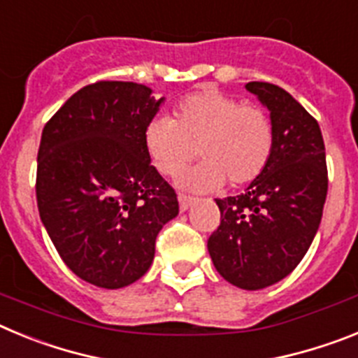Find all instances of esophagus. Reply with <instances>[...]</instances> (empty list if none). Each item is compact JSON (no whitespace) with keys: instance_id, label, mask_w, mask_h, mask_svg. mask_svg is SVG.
Masks as SVG:
<instances>
[{"instance_id":"34e87169","label":"esophagus","mask_w":358,"mask_h":358,"mask_svg":"<svg viewBox=\"0 0 358 358\" xmlns=\"http://www.w3.org/2000/svg\"><path fill=\"white\" fill-rule=\"evenodd\" d=\"M194 202H195L194 197H188V195H179V208H181V211L189 210Z\"/></svg>"}]
</instances>
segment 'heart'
Segmentation results:
<instances>
[{
  "mask_svg": "<svg viewBox=\"0 0 358 358\" xmlns=\"http://www.w3.org/2000/svg\"><path fill=\"white\" fill-rule=\"evenodd\" d=\"M154 166L164 176L181 172L195 154L202 163L177 179L189 192H211L255 181L274 150V123L267 110L215 90L185 96L173 120L154 116L143 132Z\"/></svg>",
  "mask_w": 358,
  "mask_h": 358,
  "instance_id": "b5f03b06",
  "label": "heart"
}]
</instances>
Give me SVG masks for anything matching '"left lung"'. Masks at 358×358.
Wrapping results in <instances>:
<instances>
[{
    "mask_svg": "<svg viewBox=\"0 0 358 358\" xmlns=\"http://www.w3.org/2000/svg\"><path fill=\"white\" fill-rule=\"evenodd\" d=\"M271 113L274 150L242 195L215 199L220 226L208 240L218 274L243 290L289 276L314 240L327 201L328 172L319 123L292 94L268 82L245 85Z\"/></svg>",
    "mask_w": 358,
    "mask_h": 358,
    "instance_id": "8db88e82",
    "label": "left lung"
}]
</instances>
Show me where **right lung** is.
I'll return each mask as SVG.
<instances>
[{
  "label": "right lung",
  "instance_id": "1",
  "mask_svg": "<svg viewBox=\"0 0 358 358\" xmlns=\"http://www.w3.org/2000/svg\"><path fill=\"white\" fill-rule=\"evenodd\" d=\"M164 98L136 82H96L69 96L43 129L37 208L73 273L123 289L150 268L156 236L177 217L172 186L143 143Z\"/></svg>",
  "mask_w": 358,
  "mask_h": 358
}]
</instances>
